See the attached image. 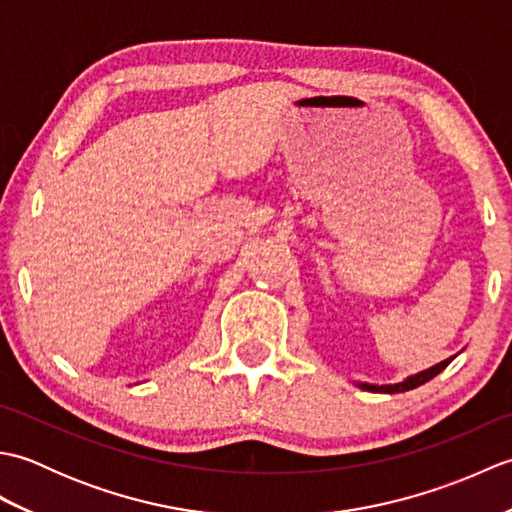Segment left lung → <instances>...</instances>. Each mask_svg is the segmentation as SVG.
<instances>
[{"label":"left lung","instance_id":"left-lung-1","mask_svg":"<svg viewBox=\"0 0 512 512\" xmlns=\"http://www.w3.org/2000/svg\"><path fill=\"white\" fill-rule=\"evenodd\" d=\"M451 361H453V356L447 358V361H442V363H438V365L424 369V372H420V374H413V376L405 378V380H402V383H396V385H369V383H358V387L367 389V391H378V394H400V391L416 389V387L427 383V380L436 378V376L442 372V369L447 367Z\"/></svg>","mask_w":512,"mask_h":512}]
</instances>
